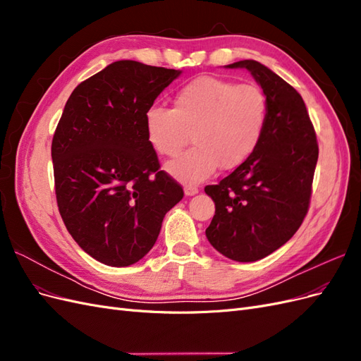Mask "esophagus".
<instances>
[{
    "mask_svg": "<svg viewBox=\"0 0 361 361\" xmlns=\"http://www.w3.org/2000/svg\"><path fill=\"white\" fill-rule=\"evenodd\" d=\"M183 191H185V195H195L199 192V188L195 187V185H185Z\"/></svg>",
    "mask_w": 361,
    "mask_h": 361,
    "instance_id": "1",
    "label": "esophagus"
}]
</instances>
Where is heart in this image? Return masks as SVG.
Returning <instances> with one entry per match:
<instances>
[{
	"instance_id": "1",
	"label": "heart",
	"mask_w": 361,
	"mask_h": 361,
	"mask_svg": "<svg viewBox=\"0 0 361 361\" xmlns=\"http://www.w3.org/2000/svg\"><path fill=\"white\" fill-rule=\"evenodd\" d=\"M267 117L268 101L260 87L199 76L176 92L173 108L150 106L145 126L149 143L162 157H176L191 133L194 147L166 169L174 179L194 185L218 167L241 166L259 146Z\"/></svg>"
}]
</instances>
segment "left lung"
Wrapping results in <instances>:
<instances>
[{
  "label": "left lung",
  "instance_id": "1",
  "mask_svg": "<svg viewBox=\"0 0 361 361\" xmlns=\"http://www.w3.org/2000/svg\"><path fill=\"white\" fill-rule=\"evenodd\" d=\"M247 69L264 90L268 117L256 150L204 192L215 203L206 238L236 262H256L286 244L309 209L318 143L300 93L255 60L224 66Z\"/></svg>",
  "mask_w": 361,
  "mask_h": 361
}]
</instances>
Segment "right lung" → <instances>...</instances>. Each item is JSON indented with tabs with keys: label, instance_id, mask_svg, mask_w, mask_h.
Wrapping results in <instances>:
<instances>
[{
	"label": "right lung",
	"instance_id": "add662e5",
	"mask_svg": "<svg viewBox=\"0 0 361 361\" xmlns=\"http://www.w3.org/2000/svg\"><path fill=\"white\" fill-rule=\"evenodd\" d=\"M182 71L120 60L68 99L51 157L64 226L87 255L129 267L155 245L162 220L183 197L159 170L145 114Z\"/></svg>",
	"mask_w": 361,
	"mask_h": 361
}]
</instances>
